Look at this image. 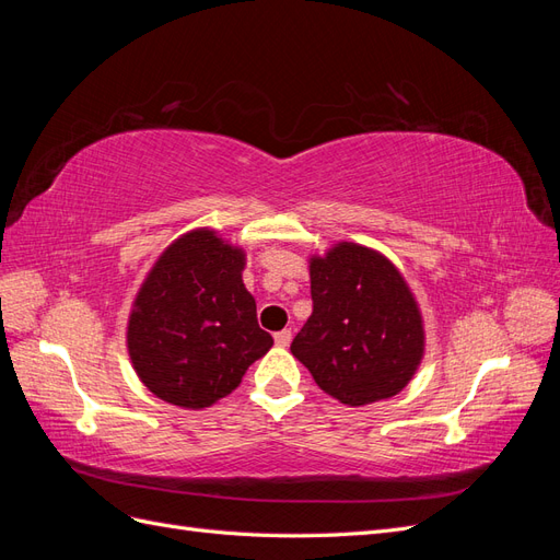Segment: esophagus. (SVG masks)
Masks as SVG:
<instances>
[{
	"label": "esophagus",
	"mask_w": 560,
	"mask_h": 560,
	"mask_svg": "<svg viewBox=\"0 0 560 560\" xmlns=\"http://www.w3.org/2000/svg\"><path fill=\"white\" fill-rule=\"evenodd\" d=\"M290 343H292V329H282L276 334V346L287 348Z\"/></svg>",
	"instance_id": "34e87169"
}]
</instances>
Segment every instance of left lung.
Here are the masks:
<instances>
[{
	"label": "left lung",
	"instance_id": "obj_1",
	"mask_svg": "<svg viewBox=\"0 0 560 560\" xmlns=\"http://www.w3.org/2000/svg\"><path fill=\"white\" fill-rule=\"evenodd\" d=\"M313 313L292 354L348 406L395 397L425 352L418 303L395 264L358 243L311 259Z\"/></svg>",
	"mask_w": 560,
	"mask_h": 560
}]
</instances>
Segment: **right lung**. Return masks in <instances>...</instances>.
I'll use <instances>...</instances> for the list:
<instances>
[{
  "instance_id": "obj_1",
  "label": "right lung",
  "mask_w": 560,
  "mask_h": 560,
  "mask_svg": "<svg viewBox=\"0 0 560 560\" xmlns=\"http://www.w3.org/2000/svg\"><path fill=\"white\" fill-rule=\"evenodd\" d=\"M245 252L212 229L184 233L149 270L128 319L135 374L159 399L206 409L273 346L243 284Z\"/></svg>"
}]
</instances>
